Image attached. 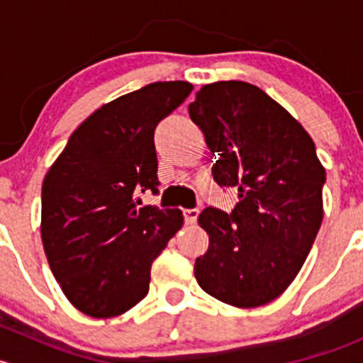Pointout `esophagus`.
Instances as JSON below:
<instances>
[{
	"label": "esophagus",
	"mask_w": 363,
	"mask_h": 363,
	"mask_svg": "<svg viewBox=\"0 0 363 363\" xmlns=\"http://www.w3.org/2000/svg\"><path fill=\"white\" fill-rule=\"evenodd\" d=\"M182 214H184L186 225H195L196 219H199L200 211L199 208H184V211H182Z\"/></svg>",
	"instance_id": "1"
}]
</instances>
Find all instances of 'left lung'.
Returning <instances> with one entry per match:
<instances>
[{"label": "left lung", "instance_id": "1", "mask_svg": "<svg viewBox=\"0 0 363 363\" xmlns=\"http://www.w3.org/2000/svg\"><path fill=\"white\" fill-rule=\"evenodd\" d=\"M189 117L218 155L214 181L239 191L230 214L207 207L199 216L208 250L195 262L196 281L230 306H265L290 286L316 239L323 164L302 124L252 84H207Z\"/></svg>", "mask_w": 363, "mask_h": 363}]
</instances>
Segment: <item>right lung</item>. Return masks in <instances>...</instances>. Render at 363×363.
<instances>
[{"label":"right lung","mask_w":363,"mask_h":363,"mask_svg":"<svg viewBox=\"0 0 363 363\" xmlns=\"http://www.w3.org/2000/svg\"><path fill=\"white\" fill-rule=\"evenodd\" d=\"M193 91L184 80L147 84L94 111L69 137L42 186V242L67 298L112 318L149 291L151 265L181 230L179 208H138L158 193L155 130Z\"/></svg>","instance_id":"obj_1"}]
</instances>
